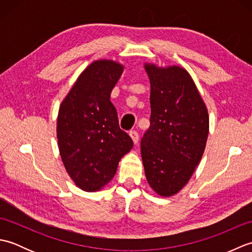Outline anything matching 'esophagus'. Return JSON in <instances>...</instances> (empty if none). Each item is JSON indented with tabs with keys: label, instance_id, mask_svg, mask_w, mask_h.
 <instances>
[{
	"label": "esophagus",
	"instance_id": "34e87169",
	"mask_svg": "<svg viewBox=\"0 0 252 252\" xmlns=\"http://www.w3.org/2000/svg\"><path fill=\"white\" fill-rule=\"evenodd\" d=\"M130 136L132 138V141L134 144H137L138 143V138H140V135H138L137 131L133 130V131H130Z\"/></svg>",
	"mask_w": 252,
	"mask_h": 252
}]
</instances>
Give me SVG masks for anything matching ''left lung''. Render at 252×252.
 <instances>
[{
    "label": "left lung",
    "mask_w": 252,
    "mask_h": 252,
    "mask_svg": "<svg viewBox=\"0 0 252 252\" xmlns=\"http://www.w3.org/2000/svg\"><path fill=\"white\" fill-rule=\"evenodd\" d=\"M151 81V126L141 141L148 184L158 195L179 192L205 151L209 116L189 73L171 66L146 63Z\"/></svg>",
    "instance_id": "left-lung-1"
}]
</instances>
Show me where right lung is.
Here are the masks:
<instances>
[{
	"mask_svg": "<svg viewBox=\"0 0 252 252\" xmlns=\"http://www.w3.org/2000/svg\"><path fill=\"white\" fill-rule=\"evenodd\" d=\"M123 66L96 61L80 74L63 100L57 118L58 148L68 174L85 191L100 189L114 178L120 159L133 147L122 131L110 93Z\"/></svg>",
	"mask_w": 252,
	"mask_h": 252,
	"instance_id": "right-lung-1",
	"label": "right lung"
}]
</instances>
